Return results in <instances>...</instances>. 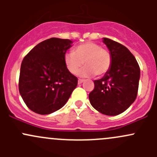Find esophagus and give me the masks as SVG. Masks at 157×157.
Here are the masks:
<instances>
[{
	"label": "esophagus",
	"instance_id": "esophagus-1",
	"mask_svg": "<svg viewBox=\"0 0 157 157\" xmlns=\"http://www.w3.org/2000/svg\"><path fill=\"white\" fill-rule=\"evenodd\" d=\"M84 81V80H83V79H79L78 80V84H81Z\"/></svg>",
	"mask_w": 157,
	"mask_h": 157
}]
</instances>
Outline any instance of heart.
Segmentation results:
<instances>
[{
  "label": "heart",
  "mask_w": 157,
  "mask_h": 157,
  "mask_svg": "<svg viewBox=\"0 0 157 157\" xmlns=\"http://www.w3.org/2000/svg\"><path fill=\"white\" fill-rule=\"evenodd\" d=\"M64 64L71 74H78L83 64L86 65L80 76L88 77L106 74L112 65V55L107 49L95 42H86L77 45L73 52H67L64 57Z\"/></svg>",
  "instance_id": "obj_1"
}]
</instances>
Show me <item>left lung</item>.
Here are the masks:
<instances>
[{"label":"left lung","mask_w":157,"mask_h":157,"mask_svg":"<svg viewBox=\"0 0 157 157\" xmlns=\"http://www.w3.org/2000/svg\"><path fill=\"white\" fill-rule=\"evenodd\" d=\"M103 42L110 51L112 65L102 78L94 80L89 99L98 112L113 116L124 112L136 99L140 71L125 46L108 38H103Z\"/></svg>","instance_id":"obj_1"}]
</instances>
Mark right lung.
<instances>
[{
    "label": "right lung",
    "mask_w": 157,
    "mask_h": 157,
    "mask_svg": "<svg viewBox=\"0 0 157 157\" xmlns=\"http://www.w3.org/2000/svg\"><path fill=\"white\" fill-rule=\"evenodd\" d=\"M72 41L51 38L40 42L24 57L19 78V91L30 110L48 115L62 108L77 86V77L69 72L64 57Z\"/></svg>",
    "instance_id": "1"
}]
</instances>
